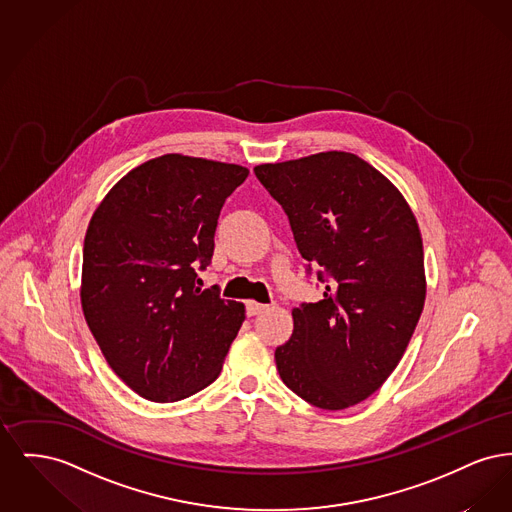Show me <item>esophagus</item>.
Returning a JSON list of instances; mask_svg holds the SVG:
<instances>
[{"label":"esophagus","mask_w":512,"mask_h":512,"mask_svg":"<svg viewBox=\"0 0 512 512\" xmlns=\"http://www.w3.org/2000/svg\"><path fill=\"white\" fill-rule=\"evenodd\" d=\"M267 309L268 305L257 303V301H247V303H245V311H247L249 317H255V315H259V313H263V311H267Z\"/></svg>","instance_id":"obj_1"}]
</instances>
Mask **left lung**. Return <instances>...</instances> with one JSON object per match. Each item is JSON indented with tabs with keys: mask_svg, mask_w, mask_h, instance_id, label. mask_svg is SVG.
Masks as SVG:
<instances>
[{
	"mask_svg": "<svg viewBox=\"0 0 512 512\" xmlns=\"http://www.w3.org/2000/svg\"><path fill=\"white\" fill-rule=\"evenodd\" d=\"M288 215L317 303L292 311L276 347L282 382L324 411L357 405L399 365L424 307V253L411 207L361 157L326 151L253 169Z\"/></svg>",
	"mask_w": 512,
	"mask_h": 512,
	"instance_id": "1",
	"label": "left lung"
}]
</instances>
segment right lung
Wrapping results in <instances>:
<instances>
[{
  "label": "right lung",
  "mask_w": 512,
  "mask_h": 512,
  "mask_svg": "<svg viewBox=\"0 0 512 512\" xmlns=\"http://www.w3.org/2000/svg\"><path fill=\"white\" fill-rule=\"evenodd\" d=\"M240 165L169 153L121 178L84 238L82 311L109 366L155 403L213 384L245 309L201 290L226 197Z\"/></svg>",
  "instance_id": "obj_1"
}]
</instances>
